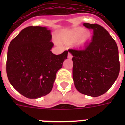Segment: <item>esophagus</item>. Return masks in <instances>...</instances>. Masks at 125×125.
<instances>
[{
  "label": "esophagus",
  "mask_w": 125,
  "mask_h": 125,
  "mask_svg": "<svg viewBox=\"0 0 125 125\" xmlns=\"http://www.w3.org/2000/svg\"><path fill=\"white\" fill-rule=\"evenodd\" d=\"M68 58H69V59H71L73 58V56H72V54H71V53H69V52L68 53Z\"/></svg>",
  "instance_id": "obj_1"
}]
</instances>
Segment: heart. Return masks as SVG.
I'll return each mask as SVG.
<instances>
[{
	"mask_svg": "<svg viewBox=\"0 0 125 125\" xmlns=\"http://www.w3.org/2000/svg\"><path fill=\"white\" fill-rule=\"evenodd\" d=\"M91 37V34L89 32H85L83 28H79L77 30H74L69 34L68 36H67L64 38V42L68 44H72L75 42L79 41L80 44H83L87 42Z\"/></svg>",
	"mask_w": 125,
	"mask_h": 125,
	"instance_id": "1",
	"label": "heart"
}]
</instances>
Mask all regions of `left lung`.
Returning a JSON list of instances; mask_svg holds the SVG:
<instances>
[{
    "label": "left lung",
    "instance_id": "1",
    "mask_svg": "<svg viewBox=\"0 0 125 125\" xmlns=\"http://www.w3.org/2000/svg\"><path fill=\"white\" fill-rule=\"evenodd\" d=\"M92 29L91 42L83 49H69L73 55V78L80 93L99 97L108 90L118 77L120 63L118 47L103 26L83 23Z\"/></svg>",
    "mask_w": 125,
    "mask_h": 125
}]
</instances>
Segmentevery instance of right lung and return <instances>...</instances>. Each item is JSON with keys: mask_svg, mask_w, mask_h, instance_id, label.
I'll list each match as a JSON object with an SVG mask.
<instances>
[{"mask_svg": "<svg viewBox=\"0 0 125 125\" xmlns=\"http://www.w3.org/2000/svg\"><path fill=\"white\" fill-rule=\"evenodd\" d=\"M51 30L28 26L12 40L8 49L6 73L9 82L28 99H38L51 92L57 71L62 67L68 51L54 54Z\"/></svg>", "mask_w": 125, "mask_h": 125, "instance_id": "1", "label": "right lung"}]
</instances>
